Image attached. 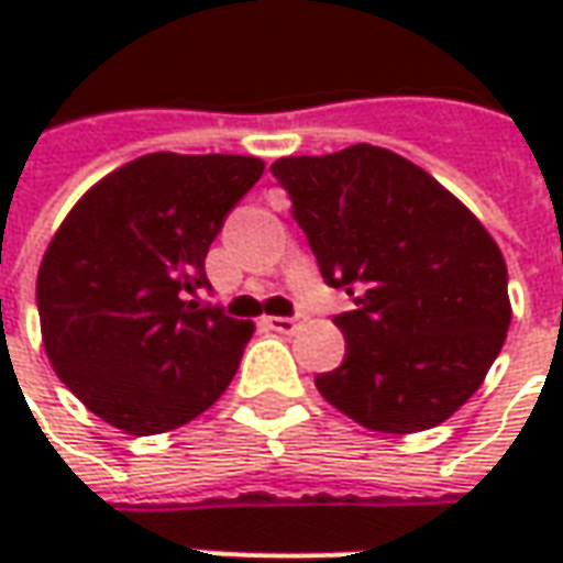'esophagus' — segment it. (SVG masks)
Masks as SVG:
<instances>
[{
    "mask_svg": "<svg viewBox=\"0 0 563 563\" xmlns=\"http://www.w3.org/2000/svg\"><path fill=\"white\" fill-rule=\"evenodd\" d=\"M301 317H271L268 319V329L271 331H280V334H292V331L301 329Z\"/></svg>",
    "mask_w": 563,
    "mask_h": 563,
    "instance_id": "esophagus-1",
    "label": "esophagus"
}]
</instances>
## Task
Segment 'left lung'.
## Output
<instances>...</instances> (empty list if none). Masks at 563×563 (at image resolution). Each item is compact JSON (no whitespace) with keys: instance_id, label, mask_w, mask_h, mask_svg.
I'll use <instances>...</instances> for the list:
<instances>
[{"instance_id":"left-lung-1","label":"left lung","mask_w":563,"mask_h":563,"mask_svg":"<svg viewBox=\"0 0 563 563\" xmlns=\"http://www.w3.org/2000/svg\"><path fill=\"white\" fill-rule=\"evenodd\" d=\"M331 289L343 365L319 395L383 434L446 422L507 341V262L483 222L398 153L355 144L271 165Z\"/></svg>"}]
</instances>
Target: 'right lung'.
<instances>
[{"mask_svg": "<svg viewBox=\"0 0 563 563\" xmlns=\"http://www.w3.org/2000/svg\"><path fill=\"white\" fill-rule=\"evenodd\" d=\"M265 172L256 156L150 153L92 186L38 268L56 377L126 434L180 428L229 389L253 322L186 301L229 210Z\"/></svg>", "mask_w": 563, "mask_h": 563, "instance_id": "obj_1", "label": "right lung"}]
</instances>
